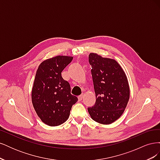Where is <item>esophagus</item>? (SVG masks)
Wrapping results in <instances>:
<instances>
[{"mask_svg":"<svg viewBox=\"0 0 160 160\" xmlns=\"http://www.w3.org/2000/svg\"><path fill=\"white\" fill-rule=\"evenodd\" d=\"M83 94H81L80 95L78 96V99H79V101H81L82 99H83Z\"/></svg>","mask_w":160,"mask_h":160,"instance_id":"1","label":"esophagus"}]
</instances>
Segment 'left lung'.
<instances>
[{
    "instance_id": "8db88e82",
    "label": "left lung",
    "mask_w": 160,
    "mask_h": 160,
    "mask_svg": "<svg viewBox=\"0 0 160 160\" xmlns=\"http://www.w3.org/2000/svg\"><path fill=\"white\" fill-rule=\"evenodd\" d=\"M96 101L88 108L91 118L101 124H111L119 119L128 105L129 87L127 77L118 62L103 58L96 53H90Z\"/></svg>"
}]
</instances>
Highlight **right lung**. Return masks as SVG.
<instances>
[{"label": "right lung", "instance_id": "1", "mask_svg": "<svg viewBox=\"0 0 160 160\" xmlns=\"http://www.w3.org/2000/svg\"><path fill=\"white\" fill-rule=\"evenodd\" d=\"M72 57L56 56L38 66L32 89V103L42 122L57 126L69 118L70 111L78 99L71 94L68 81L61 72L72 60Z\"/></svg>", "mask_w": 160, "mask_h": 160}]
</instances>
